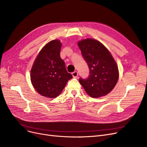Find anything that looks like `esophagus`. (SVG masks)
Returning a JSON list of instances; mask_svg holds the SVG:
<instances>
[{
  "label": "esophagus",
  "instance_id": "34e87169",
  "mask_svg": "<svg viewBox=\"0 0 147 147\" xmlns=\"http://www.w3.org/2000/svg\"><path fill=\"white\" fill-rule=\"evenodd\" d=\"M72 76H73L74 78H77L78 76V73L77 71H75V72H74L72 74Z\"/></svg>",
  "mask_w": 147,
  "mask_h": 147
}]
</instances>
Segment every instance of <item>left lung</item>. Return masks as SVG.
<instances>
[{"label": "left lung", "instance_id": "1", "mask_svg": "<svg viewBox=\"0 0 147 147\" xmlns=\"http://www.w3.org/2000/svg\"><path fill=\"white\" fill-rule=\"evenodd\" d=\"M84 60L90 69V75L79 82L87 94L92 97L108 94L116 86L119 71L116 61L110 52L99 41L86 38L78 42Z\"/></svg>", "mask_w": 147, "mask_h": 147}]
</instances>
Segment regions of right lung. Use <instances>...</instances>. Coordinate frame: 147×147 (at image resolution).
Listing matches in <instances>:
<instances>
[{"mask_svg": "<svg viewBox=\"0 0 147 147\" xmlns=\"http://www.w3.org/2000/svg\"><path fill=\"white\" fill-rule=\"evenodd\" d=\"M61 46V42L57 39L47 43L40 51L30 70L33 87L39 94L48 98L58 96L72 78L60 57Z\"/></svg>", "mask_w": 147, "mask_h": 147, "instance_id": "1", "label": "right lung"}]
</instances>
